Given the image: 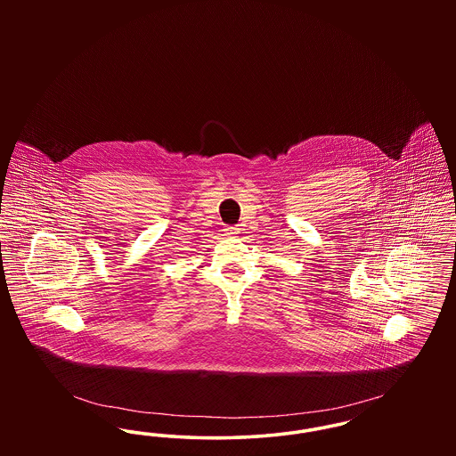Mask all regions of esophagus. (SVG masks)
Returning <instances> with one entry per match:
<instances>
[{
  "mask_svg": "<svg viewBox=\"0 0 456 456\" xmlns=\"http://www.w3.org/2000/svg\"><path fill=\"white\" fill-rule=\"evenodd\" d=\"M238 232L239 231L236 227H227V229H225V234H227V236H236Z\"/></svg>",
  "mask_w": 456,
  "mask_h": 456,
  "instance_id": "esophagus-1",
  "label": "esophagus"
}]
</instances>
